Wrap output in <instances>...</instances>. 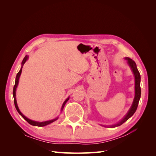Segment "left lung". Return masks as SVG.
I'll use <instances>...</instances> for the list:
<instances>
[{
  "instance_id": "left-lung-1",
  "label": "left lung",
  "mask_w": 156,
  "mask_h": 156,
  "mask_svg": "<svg viewBox=\"0 0 156 156\" xmlns=\"http://www.w3.org/2000/svg\"><path fill=\"white\" fill-rule=\"evenodd\" d=\"M125 58L127 60V64H128L130 66V68L132 70V72H133V73L134 75V77H135V98H134V100H133V103H132V105H131V108H129V111L127 112L126 115L124 117V119H122V120H121V121L119 122V123H117L115 125L110 126L111 127H117V126H119L122 125V124H124L126 121L128 120L131 116H133L134 113L135 112L136 108H137L139 101L140 98V94H141V89H140V75L139 72L137 69V68H136V65L135 62L133 60L128 58V57H126ZM105 127H107V126H105Z\"/></svg>"
}]
</instances>
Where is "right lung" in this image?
Here are the masks:
<instances>
[{
	"label": "right lung",
	"mask_w": 156,
	"mask_h": 156,
	"mask_svg": "<svg viewBox=\"0 0 156 156\" xmlns=\"http://www.w3.org/2000/svg\"><path fill=\"white\" fill-rule=\"evenodd\" d=\"M28 58H29V56H28L27 55H26L25 56V58H23V61H22V66L21 68V69L20 70V72H19L16 75V81H15V85H14L13 87V98H14V104H15V107L16 108V109L17 111V112H19V114H20L23 119H24L26 121H27V122L29 124H30V125H32V126H38V127H43V126H47L48 125L51 123H52V122H53L55 121H56V120H57L58 119V117H56V119H53V120H48V121H45V122H36V121H34V120H30L28 119V118H27L26 116H25L24 115H23L22 113L21 112V111H20V109H19V107L17 106V101H16V88L17 87V85H18V83H19V79H20V75L21 74V72H22V68L23 66V65H24V64L26 62V61L28 60ZM69 100V98H68L66 100H65V101L64 102V103L62 104V108H61V111H62L63 108L64 107V105L66 103V102L68 101Z\"/></svg>",
	"instance_id": "1"
}]
</instances>
